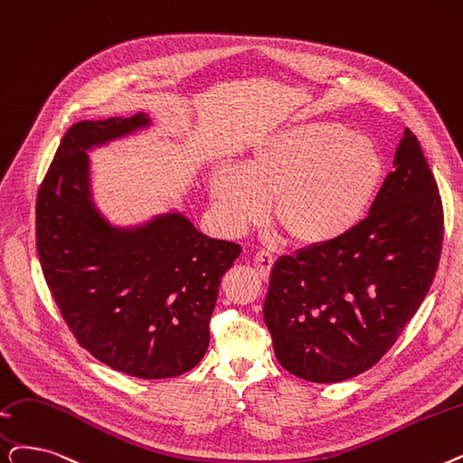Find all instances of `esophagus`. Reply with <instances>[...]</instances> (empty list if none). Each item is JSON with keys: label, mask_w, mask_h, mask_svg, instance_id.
<instances>
[{"label": "esophagus", "mask_w": 463, "mask_h": 463, "mask_svg": "<svg viewBox=\"0 0 463 463\" xmlns=\"http://www.w3.org/2000/svg\"><path fill=\"white\" fill-rule=\"evenodd\" d=\"M272 265H274V257H272L270 251L263 250V251H259L255 255V269L260 274V278H269L270 276Z\"/></svg>", "instance_id": "1"}]
</instances>
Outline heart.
Returning a JSON list of instances; mask_svg holds the SVG:
<instances>
[{
  "label": "heart",
  "instance_id": "heart-1",
  "mask_svg": "<svg viewBox=\"0 0 463 463\" xmlns=\"http://www.w3.org/2000/svg\"><path fill=\"white\" fill-rule=\"evenodd\" d=\"M373 139L335 120H308L260 137L246 166L213 170L210 194L234 234L263 223L274 198L278 221L305 246H329L354 232L384 184Z\"/></svg>",
  "mask_w": 463,
  "mask_h": 463
}]
</instances>
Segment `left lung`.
<instances>
[{"label":"left lung","instance_id":"1","mask_svg":"<svg viewBox=\"0 0 463 463\" xmlns=\"http://www.w3.org/2000/svg\"><path fill=\"white\" fill-rule=\"evenodd\" d=\"M443 246V206L405 128L369 215L346 238L279 257L263 305L279 365L333 384L371 369L426 298Z\"/></svg>","mask_w":463,"mask_h":463}]
</instances>
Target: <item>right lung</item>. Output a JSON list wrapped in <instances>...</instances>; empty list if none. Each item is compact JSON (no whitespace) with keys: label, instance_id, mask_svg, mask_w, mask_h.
<instances>
[{"label":"right lung","instance_id":"obj_1","mask_svg":"<svg viewBox=\"0 0 463 463\" xmlns=\"http://www.w3.org/2000/svg\"><path fill=\"white\" fill-rule=\"evenodd\" d=\"M151 123L147 113L75 123L35 204L43 276L77 343L146 380L179 376L204 357L219 281L242 251L200 232L182 212L118 227L98 210L87 151Z\"/></svg>","mask_w":463,"mask_h":463}]
</instances>
